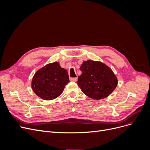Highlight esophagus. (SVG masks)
<instances>
[{
	"label": "esophagus",
	"instance_id": "esophagus-1",
	"mask_svg": "<svg viewBox=\"0 0 150 150\" xmlns=\"http://www.w3.org/2000/svg\"><path fill=\"white\" fill-rule=\"evenodd\" d=\"M77 80H78V78H72L70 79V81H76Z\"/></svg>",
	"mask_w": 150,
	"mask_h": 150
}]
</instances>
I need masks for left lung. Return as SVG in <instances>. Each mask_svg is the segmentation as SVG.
<instances>
[{
	"label": "left lung",
	"instance_id": "8db88e82",
	"mask_svg": "<svg viewBox=\"0 0 150 150\" xmlns=\"http://www.w3.org/2000/svg\"><path fill=\"white\" fill-rule=\"evenodd\" d=\"M82 72L78 85L86 96L94 99L107 98L115 89L117 79L112 71L104 63L88 60L81 66Z\"/></svg>",
	"mask_w": 150,
	"mask_h": 150
}]
</instances>
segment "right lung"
<instances>
[{"instance_id":"right-lung-1","label":"right lung","mask_w":150,"mask_h":150,"mask_svg":"<svg viewBox=\"0 0 150 150\" xmlns=\"http://www.w3.org/2000/svg\"><path fill=\"white\" fill-rule=\"evenodd\" d=\"M69 82L67 71L59 63H50L38 70L32 80V88L36 95L44 100L59 96Z\"/></svg>"}]
</instances>
